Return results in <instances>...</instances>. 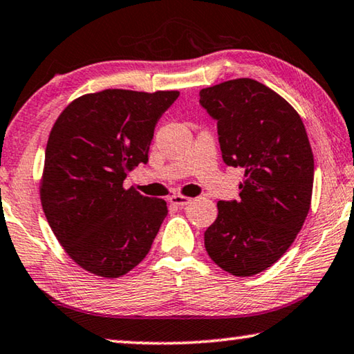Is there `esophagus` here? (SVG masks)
<instances>
[{
	"instance_id": "1",
	"label": "esophagus",
	"mask_w": 354,
	"mask_h": 354,
	"mask_svg": "<svg viewBox=\"0 0 354 354\" xmlns=\"http://www.w3.org/2000/svg\"><path fill=\"white\" fill-rule=\"evenodd\" d=\"M170 203L171 205H175V206H187L189 203H192V198H189V197H184V195H171L170 198Z\"/></svg>"
}]
</instances>
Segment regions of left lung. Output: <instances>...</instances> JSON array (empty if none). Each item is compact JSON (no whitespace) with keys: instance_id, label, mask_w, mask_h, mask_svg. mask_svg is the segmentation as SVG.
Listing matches in <instances>:
<instances>
[{"instance_id":"1","label":"left lung","mask_w":354,"mask_h":354,"mask_svg":"<svg viewBox=\"0 0 354 354\" xmlns=\"http://www.w3.org/2000/svg\"><path fill=\"white\" fill-rule=\"evenodd\" d=\"M200 104L217 121L223 162L244 170L241 198L218 201L205 248L223 271L255 276L288 250L310 209L313 154L306 127L287 100L252 78L201 89Z\"/></svg>"}]
</instances>
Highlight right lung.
I'll use <instances>...</instances> for the list:
<instances>
[{
    "instance_id": "1",
    "label": "right lung",
    "mask_w": 354,
    "mask_h": 354,
    "mask_svg": "<svg viewBox=\"0 0 354 354\" xmlns=\"http://www.w3.org/2000/svg\"><path fill=\"white\" fill-rule=\"evenodd\" d=\"M178 96L104 89L71 102L52 127L42 209L67 255L91 274L116 279L136 268L167 217L164 200L122 183L148 162L157 121Z\"/></svg>"
}]
</instances>
